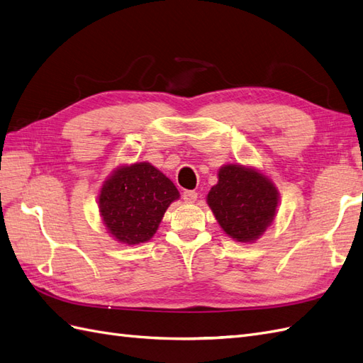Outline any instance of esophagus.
I'll return each mask as SVG.
<instances>
[{
	"label": "esophagus",
	"instance_id": "obj_1",
	"mask_svg": "<svg viewBox=\"0 0 363 363\" xmlns=\"http://www.w3.org/2000/svg\"><path fill=\"white\" fill-rule=\"evenodd\" d=\"M182 199L187 202V203H193L194 201L198 199V193L196 191H193V190H185L184 193H182Z\"/></svg>",
	"mask_w": 363,
	"mask_h": 363
}]
</instances>
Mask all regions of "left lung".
Returning a JSON list of instances; mask_svg holds the SVG:
<instances>
[{
  "label": "left lung",
  "instance_id": "8db88e82",
  "mask_svg": "<svg viewBox=\"0 0 363 363\" xmlns=\"http://www.w3.org/2000/svg\"><path fill=\"white\" fill-rule=\"evenodd\" d=\"M207 203L220 228L238 242H255L273 224L279 191L267 174L253 167L225 164Z\"/></svg>",
  "mask_w": 363,
  "mask_h": 363
}]
</instances>
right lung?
<instances>
[{
	"mask_svg": "<svg viewBox=\"0 0 363 363\" xmlns=\"http://www.w3.org/2000/svg\"><path fill=\"white\" fill-rule=\"evenodd\" d=\"M179 196L174 184L150 162L119 165L99 190V216L118 242L144 244L153 238L165 210Z\"/></svg>",
	"mask_w": 363,
	"mask_h": 363,
	"instance_id": "obj_1",
	"label": "right lung"
}]
</instances>
